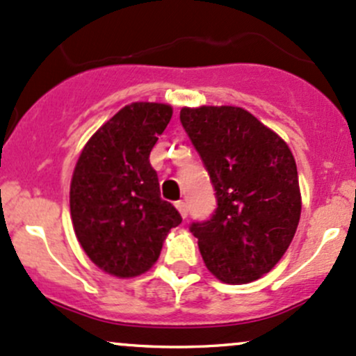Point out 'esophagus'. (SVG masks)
I'll return each instance as SVG.
<instances>
[{"instance_id":"obj_1","label":"esophagus","mask_w":356,"mask_h":356,"mask_svg":"<svg viewBox=\"0 0 356 356\" xmlns=\"http://www.w3.org/2000/svg\"><path fill=\"white\" fill-rule=\"evenodd\" d=\"M175 207H177L179 215H181L183 218L188 217V205H186V202H183V200H179V202L175 203Z\"/></svg>"}]
</instances>
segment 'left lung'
Here are the masks:
<instances>
[{
  "mask_svg": "<svg viewBox=\"0 0 356 356\" xmlns=\"http://www.w3.org/2000/svg\"><path fill=\"white\" fill-rule=\"evenodd\" d=\"M183 129L213 185L217 209L193 222L200 254L227 284H247L277 264L301 217L298 168L274 131L242 107H183Z\"/></svg>",
  "mask_w": 356,
  "mask_h": 356,
  "instance_id": "8db88e82",
  "label": "left lung"
}]
</instances>
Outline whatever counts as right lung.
<instances>
[{
    "instance_id": "right-lung-1",
    "label": "right lung",
    "mask_w": 356,
    "mask_h": 356,
    "mask_svg": "<svg viewBox=\"0 0 356 356\" xmlns=\"http://www.w3.org/2000/svg\"><path fill=\"white\" fill-rule=\"evenodd\" d=\"M168 104L133 102L89 139L70 183L75 235L95 266L134 277L158 261L181 215L161 198L149 153L170 122Z\"/></svg>"
}]
</instances>
